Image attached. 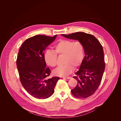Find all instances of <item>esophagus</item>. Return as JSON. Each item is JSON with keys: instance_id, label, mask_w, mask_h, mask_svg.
Here are the masks:
<instances>
[{"instance_id": "obj_1", "label": "esophagus", "mask_w": 121, "mask_h": 121, "mask_svg": "<svg viewBox=\"0 0 121 121\" xmlns=\"http://www.w3.org/2000/svg\"><path fill=\"white\" fill-rule=\"evenodd\" d=\"M62 78H63V79H69L71 78V77H63Z\"/></svg>"}]
</instances>
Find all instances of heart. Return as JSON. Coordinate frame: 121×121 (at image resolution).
Instances as JSON below:
<instances>
[{
    "label": "heart",
    "instance_id": "b5f03b06",
    "mask_svg": "<svg viewBox=\"0 0 121 121\" xmlns=\"http://www.w3.org/2000/svg\"><path fill=\"white\" fill-rule=\"evenodd\" d=\"M57 56H64V65L56 68L53 72L57 76H66L70 74L83 63L85 51L83 43L79 41H73L70 40L60 39L54 46V50H47L44 54L45 63L52 67L57 65Z\"/></svg>",
    "mask_w": 121,
    "mask_h": 121
}]
</instances>
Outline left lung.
Returning <instances> with one entry per match:
<instances>
[{"instance_id": "8db88e82", "label": "left lung", "mask_w": 121, "mask_h": 121, "mask_svg": "<svg viewBox=\"0 0 121 121\" xmlns=\"http://www.w3.org/2000/svg\"><path fill=\"white\" fill-rule=\"evenodd\" d=\"M61 35L77 40L84 45L85 56L79 71L73 77L78 83L71 92L77 98H87L95 93L101 81L105 69L103 48L99 41L90 34L78 32Z\"/></svg>"}]
</instances>
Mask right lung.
I'll return each instance as SVG.
<instances>
[{"label": "right lung", "mask_w": 121, "mask_h": 121, "mask_svg": "<svg viewBox=\"0 0 121 121\" xmlns=\"http://www.w3.org/2000/svg\"><path fill=\"white\" fill-rule=\"evenodd\" d=\"M38 35L26 40L20 47L17 59L20 80L25 90L38 99L52 96L60 78L57 77L46 79L51 71L46 68L44 51L56 38Z\"/></svg>", "instance_id": "right-lung-1"}]
</instances>
